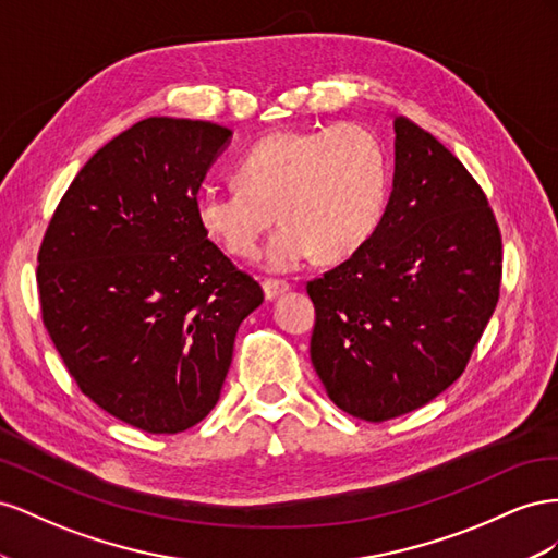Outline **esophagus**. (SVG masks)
Masks as SVG:
<instances>
[{"mask_svg": "<svg viewBox=\"0 0 558 558\" xmlns=\"http://www.w3.org/2000/svg\"><path fill=\"white\" fill-rule=\"evenodd\" d=\"M262 288H264V296H266L268 301H274V299H278L280 294L290 292V284L282 282V280H264Z\"/></svg>", "mask_w": 558, "mask_h": 558, "instance_id": "1", "label": "esophagus"}]
</instances>
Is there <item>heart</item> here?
Returning a JSON list of instances; mask_svg holds the SVG:
<instances>
[{"label":"heart","mask_w":558,"mask_h":558,"mask_svg":"<svg viewBox=\"0 0 558 558\" xmlns=\"http://www.w3.org/2000/svg\"><path fill=\"white\" fill-rule=\"evenodd\" d=\"M235 180L241 186L198 189V227L233 257H252L276 208L284 225L264 264L288 274L315 252L343 259L369 241L386 208L388 158L374 131L337 123L259 140L238 158Z\"/></svg>","instance_id":"obj_1"}]
</instances>
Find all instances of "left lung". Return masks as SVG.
I'll return each mask as SVG.
<instances>
[{
    "instance_id": "8db88e82",
    "label": "left lung",
    "mask_w": 558,
    "mask_h": 558,
    "mask_svg": "<svg viewBox=\"0 0 558 558\" xmlns=\"http://www.w3.org/2000/svg\"><path fill=\"white\" fill-rule=\"evenodd\" d=\"M392 191L353 257L308 282L311 362L329 400L369 423L433 402L463 374L500 294L502 241L465 166L395 117Z\"/></svg>"
}]
</instances>
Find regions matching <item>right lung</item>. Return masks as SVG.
Returning <instances> with one entry per match:
<instances>
[{
    "label": "right lung",
    "mask_w": 558,
    "mask_h": 558,
    "mask_svg": "<svg viewBox=\"0 0 558 558\" xmlns=\"http://www.w3.org/2000/svg\"><path fill=\"white\" fill-rule=\"evenodd\" d=\"M231 135L170 117L131 125L78 170L37 257L44 327L76 386L151 435L208 416L264 301L194 215Z\"/></svg>",
    "instance_id": "1"
}]
</instances>
